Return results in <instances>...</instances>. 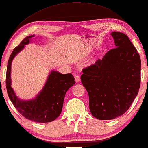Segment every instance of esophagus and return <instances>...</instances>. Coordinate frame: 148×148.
<instances>
[{"label": "esophagus", "mask_w": 148, "mask_h": 148, "mask_svg": "<svg viewBox=\"0 0 148 148\" xmlns=\"http://www.w3.org/2000/svg\"><path fill=\"white\" fill-rule=\"evenodd\" d=\"M74 78H75V81H76V82H79L80 81V77H79L78 75H76V76H75Z\"/></svg>", "instance_id": "34e87169"}]
</instances>
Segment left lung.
<instances>
[{
  "instance_id": "left-lung-1",
  "label": "left lung",
  "mask_w": 148,
  "mask_h": 148,
  "mask_svg": "<svg viewBox=\"0 0 148 148\" xmlns=\"http://www.w3.org/2000/svg\"><path fill=\"white\" fill-rule=\"evenodd\" d=\"M116 48L83 69L81 80L89 98L91 114L98 120H112L127 111L140 85L141 61L129 37L111 34Z\"/></svg>"
}]
</instances>
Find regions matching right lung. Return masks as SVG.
Listing matches in <instances>:
<instances>
[{
  "label": "right lung",
  "mask_w": 148,
  "mask_h": 148,
  "mask_svg": "<svg viewBox=\"0 0 148 148\" xmlns=\"http://www.w3.org/2000/svg\"><path fill=\"white\" fill-rule=\"evenodd\" d=\"M35 36L25 37L19 45L13 49L8 62L6 85L7 92L16 109L26 119L39 123L55 120L62 111L65 94L75 84L72 74H63L51 71L42 89L34 99L23 100L18 98L11 87V66L15 56L19 53Z\"/></svg>",
  "instance_id": "1"
}]
</instances>
